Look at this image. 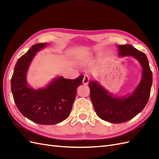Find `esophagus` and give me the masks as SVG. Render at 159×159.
I'll return each instance as SVG.
<instances>
[{"instance_id":"obj_1","label":"esophagus","mask_w":159,"mask_h":159,"mask_svg":"<svg viewBox=\"0 0 159 159\" xmlns=\"http://www.w3.org/2000/svg\"><path fill=\"white\" fill-rule=\"evenodd\" d=\"M89 76L87 75H84V79H83V84L85 85H87L89 83Z\"/></svg>"}]
</instances>
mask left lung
<instances>
[{
    "instance_id": "obj_1",
    "label": "left lung",
    "mask_w": 159,
    "mask_h": 159,
    "mask_svg": "<svg viewBox=\"0 0 159 159\" xmlns=\"http://www.w3.org/2000/svg\"><path fill=\"white\" fill-rule=\"evenodd\" d=\"M117 47L120 56H133L139 60L143 68V76L134 92L125 98L113 97L97 81H89L90 99L96 114L99 118L111 123L128 121L142 111L148 101L152 83V71L145 53L130 44Z\"/></svg>"
}]
</instances>
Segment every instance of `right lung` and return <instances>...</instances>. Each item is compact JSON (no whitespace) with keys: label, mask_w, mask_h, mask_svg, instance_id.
<instances>
[{"label":"right lung","mask_w":159,"mask_h":159,"mask_svg":"<svg viewBox=\"0 0 159 159\" xmlns=\"http://www.w3.org/2000/svg\"><path fill=\"white\" fill-rule=\"evenodd\" d=\"M46 44H34L18 60L11 78V90L17 108L25 117L38 124L54 125L69 117L77 88L82 84L84 75L75 80L59 77L44 89L35 90L28 87V67L36 53Z\"/></svg>","instance_id":"obj_1"}]
</instances>
